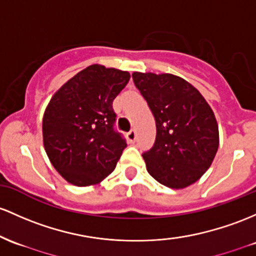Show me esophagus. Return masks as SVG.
Listing matches in <instances>:
<instances>
[{"label": "esophagus", "mask_w": 256, "mask_h": 256, "mask_svg": "<svg viewBox=\"0 0 256 256\" xmlns=\"http://www.w3.org/2000/svg\"><path fill=\"white\" fill-rule=\"evenodd\" d=\"M126 137H128V142L134 143V140H136V131L131 130L130 132H128V134H126Z\"/></svg>", "instance_id": "obj_1"}]
</instances>
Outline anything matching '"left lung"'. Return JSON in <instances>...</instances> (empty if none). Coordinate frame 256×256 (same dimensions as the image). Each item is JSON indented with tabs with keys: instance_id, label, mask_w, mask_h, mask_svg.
Listing matches in <instances>:
<instances>
[{
	"instance_id": "1",
	"label": "left lung",
	"mask_w": 256,
	"mask_h": 256,
	"mask_svg": "<svg viewBox=\"0 0 256 256\" xmlns=\"http://www.w3.org/2000/svg\"><path fill=\"white\" fill-rule=\"evenodd\" d=\"M156 125V142L142 154L159 184L184 188L209 169L218 148V128L212 108L184 78L171 74L134 72Z\"/></svg>"
}]
</instances>
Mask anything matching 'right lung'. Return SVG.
<instances>
[{
  "label": "right lung",
  "instance_id": "1",
  "mask_svg": "<svg viewBox=\"0 0 256 256\" xmlns=\"http://www.w3.org/2000/svg\"><path fill=\"white\" fill-rule=\"evenodd\" d=\"M130 74L87 66L56 92L42 122L44 146L56 170L75 186L96 184L116 166L126 140L115 128L113 100Z\"/></svg>",
  "mask_w": 256,
  "mask_h": 256
}]
</instances>
